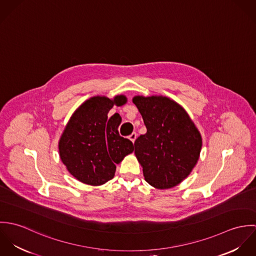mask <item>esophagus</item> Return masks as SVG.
Segmentation results:
<instances>
[{
  "instance_id": "34e87169",
  "label": "esophagus",
  "mask_w": 256,
  "mask_h": 256,
  "mask_svg": "<svg viewBox=\"0 0 256 256\" xmlns=\"http://www.w3.org/2000/svg\"><path fill=\"white\" fill-rule=\"evenodd\" d=\"M136 138H137V133L136 132H133L130 136H129V139L134 143L135 142V140H136Z\"/></svg>"
}]
</instances>
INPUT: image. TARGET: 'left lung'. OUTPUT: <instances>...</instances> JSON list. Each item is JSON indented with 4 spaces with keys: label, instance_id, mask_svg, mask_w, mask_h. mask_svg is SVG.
I'll list each match as a JSON object with an SVG mask.
<instances>
[{
    "label": "left lung",
    "instance_id": "obj_1",
    "mask_svg": "<svg viewBox=\"0 0 256 256\" xmlns=\"http://www.w3.org/2000/svg\"><path fill=\"white\" fill-rule=\"evenodd\" d=\"M146 133L135 143V154L146 182L158 189L184 180L200 156L201 135L182 108L166 96H134Z\"/></svg>",
    "mask_w": 256,
    "mask_h": 256
}]
</instances>
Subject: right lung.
Segmentation results:
<instances>
[{
	"mask_svg": "<svg viewBox=\"0 0 256 256\" xmlns=\"http://www.w3.org/2000/svg\"><path fill=\"white\" fill-rule=\"evenodd\" d=\"M125 96L113 100L94 96L74 112L59 141V154L68 172L80 182L102 185L114 178L116 164L134 150L133 143L119 135L121 117L108 118L113 106L125 104Z\"/></svg>",
	"mask_w": 256,
	"mask_h": 256,
	"instance_id": "add662e5",
	"label": "right lung"
}]
</instances>
